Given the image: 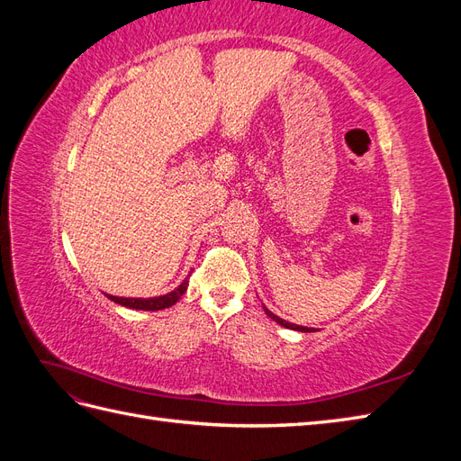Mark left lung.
Here are the masks:
<instances>
[{
	"instance_id": "left-lung-1",
	"label": "left lung",
	"mask_w": 461,
	"mask_h": 461,
	"mask_svg": "<svg viewBox=\"0 0 461 461\" xmlns=\"http://www.w3.org/2000/svg\"><path fill=\"white\" fill-rule=\"evenodd\" d=\"M263 310H265V315L267 317H271L273 321H276L278 325H283V327H286V329H292V330H302V332H312V329H308V327H302V325H294V323H288V321H285V319H281V317H276L275 313H271L267 308H265L263 305Z\"/></svg>"
}]
</instances>
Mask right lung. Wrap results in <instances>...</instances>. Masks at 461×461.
Returning <instances> with one entry per match:
<instances>
[{
	"mask_svg": "<svg viewBox=\"0 0 461 461\" xmlns=\"http://www.w3.org/2000/svg\"><path fill=\"white\" fill-rule=\"evenodd\" d=\"M186 286H188V283L185 281L178 288L169 292V294L159 296V298H119V296H109V294H107V298L113 300L115 303L124 305V308L158 312V310H165V308H171V305H175L180 300V296H183L186 292Z\"/></svg>",
	"mask_w": 461,
	"mask_h": 461,
	"instance_id": "right-lung-1",
	"label": "right lung"
}]
</instances>
